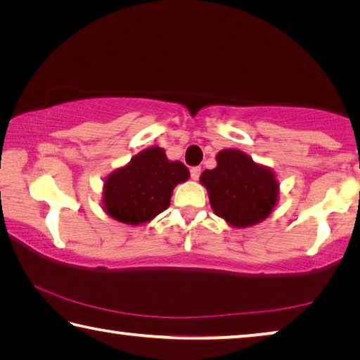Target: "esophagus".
I'll return each instance as SVG.
<instances>
[{
  "label": "esophagus",
  "mask_w": 360,
  "mask_h": 360,
  "mask_svg": "<svg viewBox=\"0 0 360 360\" xmlns=\"http://www.w3.org/2000/svg\"><path fill=\"white\" fill-rule=\"evenodd\" d=\"M200 174H202V168H200V167H192L191 168V178L193 181H197L200 178Z\"/></svg>",
  "instance_id": "esophagus-1"
}]
</instances>
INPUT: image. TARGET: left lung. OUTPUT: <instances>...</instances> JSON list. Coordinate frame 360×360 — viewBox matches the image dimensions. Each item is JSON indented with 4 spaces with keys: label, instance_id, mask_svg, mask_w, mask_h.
<instances>
[{
    "label": "left lung",
    "instance_id": "obj_1",
    "mask_svg": "<svg viewBox=\"0 0 360 360\" xmlns=\"http://www.w3.org/2000/svg\"><path fill=\"white\" fill-rule=\"evenodd\" d=\"M216 160L214 169H205L200 176L216 216L238 229L251 227L270 216L279 193L275 173L238 149H224Z\"/></svg>",
    "mask_w": 360,
    "mask_h": 360
}]
</instances>
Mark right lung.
I'll list each match as a JSON object with an SVG mask.
<instances>
[{
	"instance_id": "add662e5",
	"label": "right lung",
	"mask_w": 360,
	"mask_h": 360,
	"mask_svg": "<svg viewBox=\"0 0 360 360\" xmlns=\"http://www.w3.org/2000/svg\"><path fill=\"white\" fill-rule=\"evenodd\" d=\"M188 176L184 163L168 160L162 148L144 149L108 176L103 210L122 224H146L168 208L173 188Z\"/></svg>"
}]
</instances>
